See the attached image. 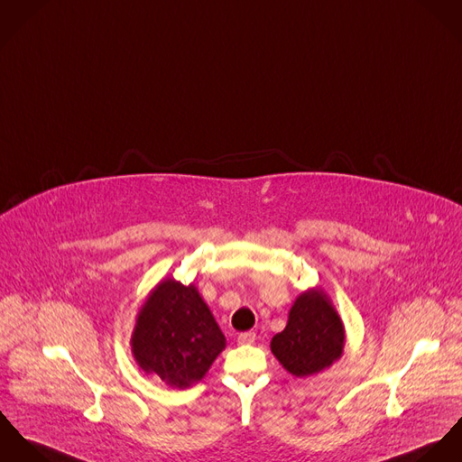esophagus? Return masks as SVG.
<instances>
[{
	"label": "esophagus",
	"instance_id": "esophagus-1",
	"mask_svg": "<svg viewBox=\"0 0 462 462\" xmlns=\"http://www.w3.org/2000/svg\"><path fill=\"white\" fill-rule=\"evenodd\" d=\"M254 342H255V333H252V331L241 333L237 337V344H241V346H248V344H254Z\"/></svg>",
	"mask_w": 462,
	"mask_h": 462
}]
</instances>
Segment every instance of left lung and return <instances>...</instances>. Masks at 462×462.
<instances>
[{"label":"left lung","mask_w":462,"mask_h":462,"mask_svg":"<svg viewBox=\"0 0 462 462\" xmlns=\"http://www.w3.org/2000/svg\"><path fill=\"white\" fill-rule=\"evenodd\" d=\"M344 347V322L320 287L307 289L296 298L285 329L271 340V353L294 377L324 372L342 358Z\"/></svg>","instance_id":"obj_1"}]
</instances>
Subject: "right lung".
<instances>
[{"label":"right lung","mask_w":462,"mask_h":462,"mask_svg":"<svg viewBox=\"0 0 462 462\" xmlns=\"http://www.w3.org/2000/svg\"><path fill=\"white\" fill-rule=\"evenodd\" d=\"M225 347L226 338L195 283L161 280L136 313L134 361L171 388L184 390L202 381Z\"/></svg>","instance_id":"obj_1"}]
</instances>
